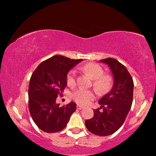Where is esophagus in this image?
<instances>
[{
	"mask_svg": "<svg viewBox=\"0 0 156 156\" xmlns=\"http://www.w3.org/2000/svg\"><path fill=\"white\" fill-rule=\"evenodd\" d=\"M76 108H77L78 110H82V109L84 108V107L82 106V105H78L77 106H76Z\"/></svg>",
	"mask_w": 156,
	"mask_h": 156,
	"instance_id": "34e87169",
	"label": "esophagus"
}]
</instances>
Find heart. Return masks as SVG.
Segmentation results:
<instances>
[{"label": "heart", "mask_w": 156, "mask_h": 156, "mask_svg": "<svg viewBox=\"0 0 156 156\" xmlns=\"http://www.w3.org/2000/svg\"><path fill=\"white\" fill-rule=\"evenodd\" d=\"M84 69L94 79L93 85L96 90L100 92H105L110 87L111 78L109 76L102 75L103 69L98 64L90 63L84 66ZM68 85L73 86L76 82V71L72 69L69 72L66 77ZM72 98L77 103L86 105L94 98V94L92 91L84 89H79L72 94Z\"/></svg>", "instance_id": "b5f03b06"}]
</instances>
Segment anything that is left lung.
I'll list each match as a JSON object with an SVG mask.
<instances>
[{
	"label": "left lung",
	"instance_id": "left-lung-1",
	"mask_svg": "<svg viewBox=\"0 0 156 156\" xmlns=\"http://www.w3.org/2000/svg\"><path fill=\"white\" fill-rule=\"evenodd\" d=\"M100 62L109 66L114 83L110 92L99 100L102 110H94V116L85 121V125L93 134L108 136L124 123L132 106L134 84L127 68L118 60L107 58Z\"/></svg>",
	"mask_w": 156,
	"mask_h": 156
}]
</instances>
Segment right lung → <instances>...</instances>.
I'll return each instance as SVG.
<instances>
[{"mask_svg": "<svg viewBox=\"0 0 156 156\" xmlns=\"http://www.w3.org/2000/svg\"><path fill=\"white\" fill-rule=\"evenodd\" d=\"M82 61L56 55L41 62L32 74L29 87V111L34 122L44 132L63 130L75 112V102L60 107L56 100L67 84L68 72Z\"/></svg>", "mask_w": 156, "mask_h": 156, "instance_id": "add662e5", "label": "right lung"}]
</instances>
